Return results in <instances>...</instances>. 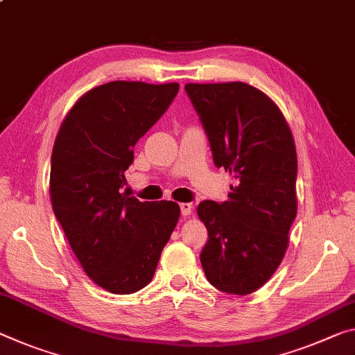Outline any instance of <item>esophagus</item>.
Masks as SVG:
<instances>
[{
  "label": "esophagus",
  "instance_id": "34e87169",
  "mask_svg": "<svg viewBox=\"0 0 355 355\" xmlns=\"http://www.w3.org/2000/svg\"><path fill=\"white\" fill-rule=\"evenodd\" d=\"M180 210H182L183 216H189L193 213V205L188 204V202H183V204H180Z\"/></svg>",
  "mask_w": 355,
  "mask_h": 355
}]
</instances>
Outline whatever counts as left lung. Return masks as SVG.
<instances>
[{
  "instance_id": "8db88e82",
  "label": "left lung",
  "mask_w": 355,
  "mask_h": 355,
  "mask_svg": "<svg viewBox=\"0 0 355 355\" xmlns=\"http://www.w3.org/2000/svg\"><path fill=\"white\" fill-rule=\"evenodd\" d=\"M213 162L232 173L227 200H204L207 279L226 294L257 291L277 272L297 215V153L277 104L243 82L187 83Z\"/></svg>"
}]
</instances>
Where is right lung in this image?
I'll return each instance as SVG.
<instances>
[{
	"instance_id": "obj_1",
	"label": "right lung",
	"mask_w": 355,
	"mask_h": 355,
	"mask_svg": "<svg viewBox=\"0 0 355 355\" xmlns=\"http://www.w3.org/2000/svg\"><path fill=\"white\" fill-rule=\"evenodd\" d=\"M178 88L104 83L77 101L55 140V218L85 273L112 294H132L150 283L178 223L175 202H140L123 193L137 140L166 114Z\"/></svg>"
}]
</instances>
